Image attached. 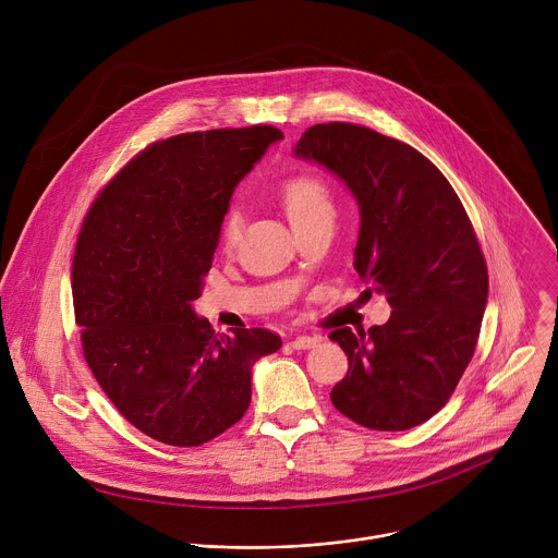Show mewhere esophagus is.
Returning <instances> with one entry per match:
<instances>
[{
	"mask_svg": "<svg viewBox=\"0 0 558 558\" xmlns=\"http://www.w3.org/2000/svg\"><path fill=\"white\" fill-rule=\"evenodd\" d=\"M323 340V336H296L290 344H292V349H312V347H316L318 342Z\"/></svg>",
	"mask_w": 558,
	"mask_h": 558,
	"instance_id": "esophagus-1",
	"label": "esophagus"
}]
</instances>
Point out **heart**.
Listing matches in <instances>:
<instances>
[{
	"instance_id": "b5f03b06",
	"label": "heart",
	"mask_w": 558,
	"mask_h": 558,
	"mask_svg": "<svg viewBox=\"0 0 558 558\" xmlns=\"http://www.w3.org/2000/svg\"><path fill=\"white\" fill-rule=\"evenodd\" d=\"M279 201L294 229L320 216L331 214L329 190L318 177H312V174H299L288 179L279 190ZM238 238H240V216L229 214L220 227L222 246L233 248Z\"/></svg>"
}]
</instances>
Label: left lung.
<instances>
[{"label":"left lung","mask_w":558,"mask_h":558,"mask_svg":"<svg viewBox=\"0 0 558 558\" xmlns=\"http://www.w3.org/2000/svg\"><path fill=\"white\" fill-rule=\"evenodd\" d=\"M294 157L327 168L353 194V266L392 307L368 331L329 333L349 357L331 403L371 429L425 423L469 366L486 307L488 272L469 216L429 159L366 126L316 124Z\"/></svg>","instance_id":"obj_1"}]
</instances>
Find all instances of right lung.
Masks as SVG:
<instances>
[{"mask_svg":"<svg viewBox=\"0 0 558 558\" xmlns=\"http://www.w3.org/2000/svg\"><path fill=\"white\" fill-rule=\"evenodd\" d=\"M279 140L251 126L157 142L85 216L72 266L85 360L120 414L159 442L196 447L238 423L253 364L281 347L262 327L216 336L192 307L235 185Z\"/></svg>","mask_w":558,"mask_h":558,"instance_id":"add662e5","label":"right lung"}]
</instances>
